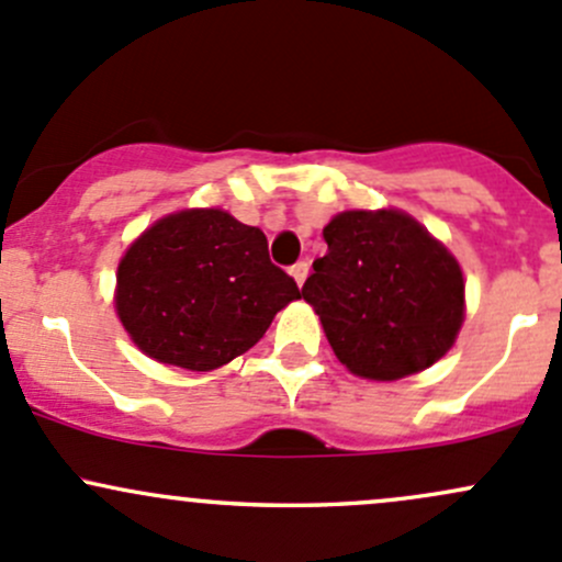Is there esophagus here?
Masks as SVG:
<instances>
[{"label":"esophagus","mask_w":562,"mask_h":562,"mask_svg":"<svg viewBox=\"0 0 562 562\" xmlns=\"http://www.w3.org/2000/svg\"><path fill=\"white\" fill-rule=\"evenodd\" d=\"M291 274H293V280H296V285L301 288V285H304L306 274H310V263H306V261L293 263V266H291Z\"/></svg>","instance_id":"esophagus-1"}]
</instances>
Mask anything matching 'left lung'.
Returning <instances> with one entry per match:
<instances>
[{
	"mask_svg": "<svg viewBox=\"0 0 562 562\" xmlns=\"http://www.w3.org/2000/svg\"><path fill=\"white\" fill-rule=\"evenodd\" d=\"M323 236L328 252L301 296L352 374L393 382L447 356L463 326L465 285L428 228L398 210H347Z\"/></svg>",
	"mask_w": 562,
	"mask_h": 562,
	"instance_id": "left-lung-1",
	"label": "left lung"
}]
</instances>
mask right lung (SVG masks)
<instances>
[{
	"label": "right lung",
	"mask_w": 562,
	"mask_h": 562,
	"mask_svg": "<svg viewBox=\"0 0 562 562\" xmlns=\"http://www.w3.org/2000/svg\"><path fill=\"white\" fill-rule=\"evenodd\" d=\"M296 299L293 277L269 261L261 228L223 210L161 217L117 263L123 328L145 356L188 371L247 352Z\"/></svg>",
	"instance_id": "right-lung-1"
}]
</instances>
